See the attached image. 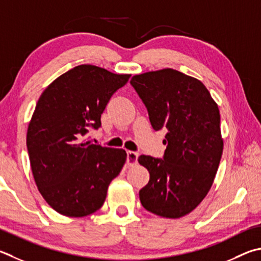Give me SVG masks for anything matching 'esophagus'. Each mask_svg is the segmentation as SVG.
<instances>
[{
  "label": "esophagus",
  "instance_id": "34e87169",
  "mask_svg": "<svg viewBox=\"0 0 261 261\" xmlns=\"http://www.w3.org/2000/svg\"><path fill=\"white\" fill-rule=\"evenodd\" d=\"M138 156L139 154L136 153V151H127V158H126V164L129 167H134L138 162Z\"/></svg>",
  "mask_w": 261,
  "mask_h": 261
}]
</instances>
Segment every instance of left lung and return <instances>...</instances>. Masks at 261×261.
Here are the masks:
<instances>
[{"label": "left lung", "instance_id": "8db88e82", "mask_svg": "<svg viewBox=\"0 0 261 261\" xmlns=\"http://www.w3.org/2000/svg\"><path fill=\"white\" fill-rule=\"evenodd\" d=\"M130 82L147 107L151 126L168 131L164 160L138 159L149 172L140 202L156 216L181 218L204 200L219 167L224 149L219 108L200 80L176 69L138 74Z\"/></svg>", "mask_w": 261, "mask_h": 261}]
</instances>
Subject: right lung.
<instances>
[{
  "instance_id": "add662e5",
  "label": "right lung",
  "mask_w": 261,
  "mask_h": 261,
  "mask_svg": "<svg viewBox=\"0 0 261 261\" xmlns=\"http://www.w3.org/2000/svg\"><path fill=\"white\" fill-rule=\"evenodd\" d=\"M130 74L80 65L50 83L28 123L26 144L37 189L60 215L81 218L102 206L111 181L126 161L124 149L93 145L88 131Z\"/></svg>"
}]
</instances>
